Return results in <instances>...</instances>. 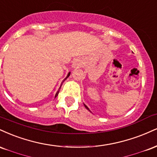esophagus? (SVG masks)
Returning a JSON list of instances; mask_svg holds the SVG:
<instances>
[{
	"instance_id": "34e87169",
	"label": "esophagus",
	"mask_w": 157,
	"mask_h": 157,
	"mask_svg": "<svg viewBox=\"0 0 157 157\" xmlns=\"http://www.w3.org/2000/svg\"><path fill=\"white\" fill-rule=\"evenodd\" d=\"M83 65V60L82 59L78 58L76 59H75L73 61V67H82Z\"/></svg>"
}]
</instances>
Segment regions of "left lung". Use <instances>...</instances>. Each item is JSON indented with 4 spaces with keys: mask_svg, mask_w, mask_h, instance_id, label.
<instances>
[{
    "mask_svg": "<svg viewBox=\"0 0 157 157\" xmlns=\"http://www.w3.org/2000/svg\"><path fill=\"white\" fill-rule=\"evenodd\" d=\"M84 106H85V107H86V109H88V110H89V111H90V109H89V108H88V107H87V106H86V105H85V104H84Z\"/></svg>",
    "mask_w": 157,
    "mask_h": 157,
    "instance_id": "left-lung-1",
    "label": "left lung"
}]
</instances>
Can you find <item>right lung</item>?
I'll return each mask as SVG.
<instances>
[{
  "instance_id": "add662e5",
  "label": "right lung",
  "mask_w": 157,
  "mask_h": 157,
  "mask_svg": "<svg viewBox=\"0 0 157 157\" xmlns=\"http://www.w3.org/2000/svg\"><path fill=\"white\" fill-rule=\"evenodd\" d=\"M70 75H71V72H69V73H68V74H67V77H66V78L64 79V81H65V80H66V79H67V78H68V77H69V76H70ZM64 81H63V82H64ZM63 82H62V83H63ZM61 86H62V85H61ZM61 86H60L59 89V90H58V91H57V93H56V95H55V98H56V97L57 96V95H58V94H59V90H60V88H61Z\"/></svg>"
}]
</instances>
